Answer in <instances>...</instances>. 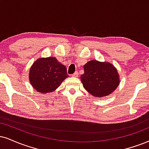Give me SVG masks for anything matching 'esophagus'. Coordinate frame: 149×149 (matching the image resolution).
Here are the masks:
<instances>
[{
	"label": "esophagus",
	"instance_id": "obj_1",
	"mask_svg": "<svg viewBox=\"0 0 149 149\" xmlns=\"http://www.w3.org/2000/svg\"><path fill=\"white\" fill-rule=\"evenodd\" d=\"M72 77H78V72H75L73 74H72Z\"/></svg>",
	"mask_w": 149,
	"mask_h": 149
}]
</instances>
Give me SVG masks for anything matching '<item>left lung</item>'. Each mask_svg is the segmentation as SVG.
Wrapping results in <instances>:
<instances>
[{"label": "left lung", "instance_id": "left-lung-1", "mask_svg": "<svg viewBox=\"0 0 149 149\" xmlns=\"http://www.w3.org/2000/svg\"><path fill=\"white\" fill-rule=\"evenodd\" d=\"M81 75L84 88L95 97H104L113 93L120 79L116 68L109 62L91 60L84 66Z\"/></svg>", "mask_w": 149, "mask_h": 149}]
</instances>
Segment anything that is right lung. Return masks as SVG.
I'll return each instance as SVG.
<instances>
[{
  "instance_id": "right-lung-1",
  "label": "right lung",
  "mask_w": 149,
  "mask_h": 149,
  "mask_svg": "<svg viewBox=\"0 0 149 149\" xmlns=\"http://www.w3.org/2000/svg\"><path fill=\"white\" fill-rule=\"evenodd\" d=\"M68 77L65 66L55 57L38 58L31 66L29 72L31 85L43 94L54 91Z\"/></svg>"
}]
</instances>
